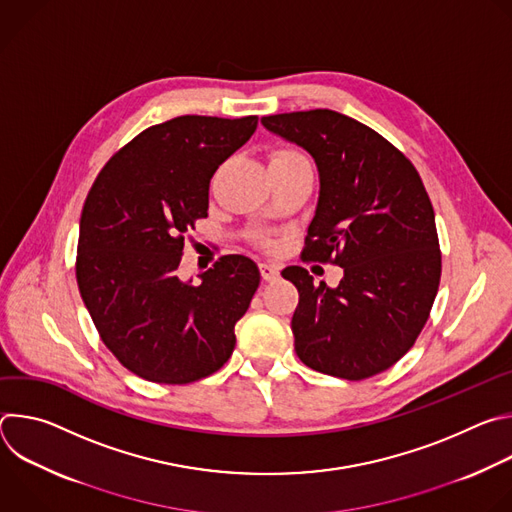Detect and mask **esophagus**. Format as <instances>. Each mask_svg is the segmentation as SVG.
<instances>
[{"instance_id": "34e87169", "label": "esophagus", "mask_w": 512, "mask_h": 512, "mask_svg": "<svg viewBox=\"0 0 512 512\" xmlns=\"http://www.w3.org/2000/svg\"><path fill=\"white\" fill-rule=\"evenodd\" d=\"M259 271L265 281H275L279 277V267L271 263H259Z\"/></svg>"}]
</instances>
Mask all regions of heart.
<instances>
[{
    "label": "heart",
    "mask_w": 512,
    "mask_h": 512,
    "mask_svg": "<svg viewBox=\"0 0 512 512\" xmlns=\"http://www.w3.org/2000/svg\"><path fill=\"white\" fill-rule=\"evenodd\" d=\"M302 158H306V156L300 154V152H296V150H275V152L271 154L269 164H275V162H291V160H302Z\"/></svg>",
    "instance_id": "1"
}]
</instances>
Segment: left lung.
<instances>
[{"label":"left lung","instance_id":"left-lung-1","mask_svg":"<svg viewBox=\"0 0 512 512\" xmlns=\"http://www.w3.org/2000/svg\"><path fill=\"white\" fill-rule=\"evenodd\" d=\"M316 162L320 196L302 259L344 269L338 287L308 269L281 271L298 287L291 318L306 367L360 381L415 344L442 277L435 214L415 166L375 129L330 109L261 117Z\"/></svg>","mask_w":512,"mask_h":512}]
</instances>
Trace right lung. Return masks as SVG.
I'll list each match as a JSON object with an SVG mask.
<instances>
[{
  "instance_id": "right-lung-1",
  "label": "right lung",
  "mask_w": 512,
  "mask_h": 512,
  "mask_svg": "<svg viewBox=\"0 0 512 512\" xmlns=\"http://www.w3.org/2000/svg\"><path fill=\"white\" fill-rule=\"evenodd\" d=\"M257 129L182 115L133 137L105 164L83 206L77 283L105 346L133 375L186 385L218 371L259 287L245 255L182 281L184 235L208 216L210 178Z\"/></svg>"
}]
</instances>
